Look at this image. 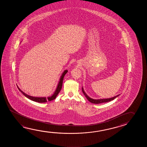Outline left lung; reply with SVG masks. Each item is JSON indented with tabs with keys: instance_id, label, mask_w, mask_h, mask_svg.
Returning a JSON list of instances; mask_svg holds the SVG:
<instances>
[{
	"instance_id": "1",
	"label": "left lung",
	"mask_w": 147,
	"mask_h": 147,
	"mask_svg": "<svg viewBox=\"0 0 147 147\" xmlns=\"http://www.w3.org/2000/svg\"><path fill=\"white\" fill-rule=\"evenodd\" d=\"M82 92L84 94L85 96L86 97V98H87V99L90 101V102L94 103V104H99V103H105V102H109L111 101L112 100L115 99L116 98L118 97L119 96L120 94L119 95H117L116 96H115L114 97H112V98H106V99H92L90 97H89L88 95L86 94V93L85 92L84 89H83V87H82Z\"/></svg>"
}]
</instances>
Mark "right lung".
Listing matches in <instances>:
<instances>
[{
	"mask_svg": "<svg viewBox=\"0 0 147 147\" xmlns=\"http://www.w3.org/2000/svg\"><path fill=\"white\" fill-rule=\"evenodd\" d=\"M67 72H68V70L67 69L63 71L62 74L60 77L59 81L58 82L57 86V88H56V89L55 90V92H53V94L51 96H49V97H33V96L28 95L27 94H26L25 92H22V90H20L18 86H18V89L19 90L20 92L22 93L23 95L25 96V97H27V98L29 99L30 100H32L33 101L40 102V103H45V102H47L48 101H52L53 100L55 99L56 98L57 96V95L59 94V93L61 91V88L62 87L63 81L64 77L65 75L67 74Z\"/></svg>",
	"mask_w": 147,
	"mask_h": 147,
	"instance_id": "add662e5",
	"label": "right lung"
}]
</instances>
